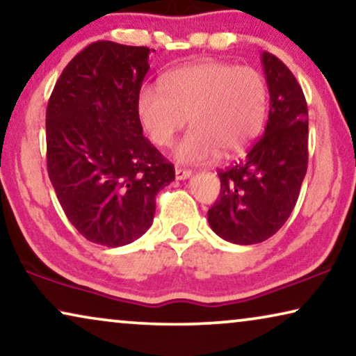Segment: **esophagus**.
I'll use <instances>...</instances> for the list:
<instances>
[{"instance_id": "1", "label": "esophagus", "mask_w": 356, "mask_h": 356, "mask_svg": "<svg viewBox=\"0 0 356 356\" xmlns=\"http://www.w3.org/2000/svg\"><path fill=\"white\" fill-rule=\"evenodd\" d=\"M192 176V171L190 169H182V168H176V179L177 180H184V179H188Z\"/></svg>"}]
</instances>
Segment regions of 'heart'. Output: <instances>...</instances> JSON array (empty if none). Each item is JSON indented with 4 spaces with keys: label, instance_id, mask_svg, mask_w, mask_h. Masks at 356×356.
Wrapping results in <instances>:
<instances>
[{
    "label": "heart",
    "instance_id": "1",
    "mask_svg": "<svg viewBox=\"0 0 356 356\" xmlns=\"http://www.w3.org/2000/svg\"><path fill=\"white\" fill-rule=\"evenodd\" d=\"M266 109L268 85L258 69L213 59L174 69L163 87L145 85L137 97L140 122L158 147H169L190 118L193 127L174 149L187 164L242 153L261 132Z\"/></svg>",
    "mask_w": 356,
    "mask_h": 356
}]
</instances>
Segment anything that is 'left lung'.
<instances>
[{"label":"left lung","instance_id":"8db88e82","mask_svg":"<svg viewBox=\"0 0 356 356\" xmlns=\"http://www.w3.org/2000/svg\"><path fill=\"white\" fill-rule=\"evenodd\" d=\"M261 63L271 97L266 129L247 156L218 172L221 192L208 211L214 232L237 245L264 242L284 226L308 168V106L303 90L274 54L264 51Z\"/></svg>","mask_w":356,"mask_h":356}]
</instances>
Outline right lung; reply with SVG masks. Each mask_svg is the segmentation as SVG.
Wrapping results in <instances>:
<instances>
[{
  "mask_svg": "<svg viewBox=\"0 0 356 356\" xmlns=\"http://www.w3.org/2000/svg\"><path fill=\"white\" fill-rule=\"evenodd\" d=\"M148 56L147 47L88 44L64 67L47 108V166L59 203L85 238L109 248L147 232L158 192L176 177L137 114Z\"/></svg>",
  "mask_w": 356,
  "mask_h": 356,
  "instance_id": "right-lung-1",
  "label": "right lung"
}]
</instances>
